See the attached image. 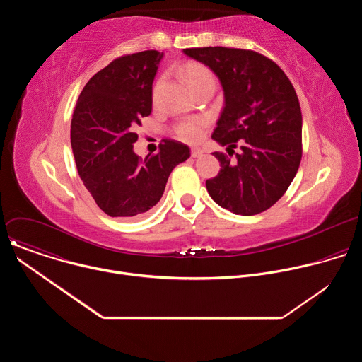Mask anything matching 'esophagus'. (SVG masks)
<instances>
[{
  "label": "esophagus",
  "instance_id": "esophagus-1",
  "mask_svg": "<svg viewBox=\"0 0 362 362\" xmlns=\"http://www.w3.org/2000/svg\"><path fill=\"white\" fill-rule=\"evenodd\" d=\"M203 153H204V150L200 147H192V150H190L192 158H200V156H203Z\"/></svg>",
  "mask_w": 362,
  "mask_h": 362
}]
</instances>
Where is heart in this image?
Wrapping results in <instances>:
<instances>
[{
    "label": "heart",
    "instance_id": "b5f03b06",
    "mask_svg": "<svg viewBox=\"0 0 362 362\" xmlns=\"http://www.w3.org/2000/svg\"><path fill=\"white\" fill-rule=\"evenodd\" d=\"M182 74L192 91L206 83H215L212 71L200 63H192V62L186 63L182 69ZM208 124H209V117L206 116L186 117L176 124L175 133L179 139L189 143H194L202 137L203 130Z\"/></svg>",
    "mask_w": 362,
    "mask_h": 362
}]
</instances>
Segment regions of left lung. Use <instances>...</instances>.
Instances as JSON below:
<instances>
[{"label": "left lung", "instance_id": "obj_1", "mask_svg": "<svg viewBox=\"0 0 362 362\" xmlns=\"http://www.w3.org/2000/svg\"><path fill=\"white\" fill-rule=\"evenodd\" d=\"M183 53L208 66L223 88L225 107L212 139L228 154L214 153L221 170L206 180V189L235 215L269 209L292 183L302 158V115L292 83L278 64L250 49L203 47Z\"/></svg>", "mask_w": 362, "mask_h": 362}]
</instances>
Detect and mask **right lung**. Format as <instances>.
Listing matches in <instances>:
<instances>
[{"label": "right lung", "instance_id": "1", "mask_svg": "<svg viewBox=\"0 0 362 362\" xmlns=\"http://www.w3.org/2000/svg\"><path fill=\"white\" fill-rule=\"evenodd\" d=\"M163 53L147 49L116 59L84 86L71 120V148L78 175L98 208L112 218L150 211L172 170L190 148L165 139L154 156L133 150L134 129L151 113V86Z\"/></svg>", "mask_w": 362, "mask_h": 362}]
</instances>
